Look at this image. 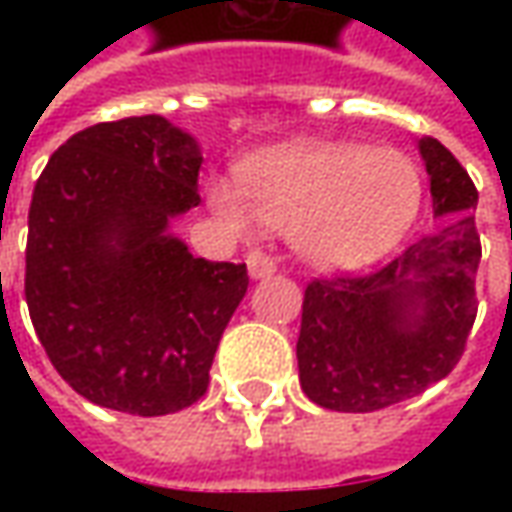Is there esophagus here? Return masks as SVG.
I'll list each match as a JSON object with an SVG mask.
<instances>
[{
	"mask_svg": "<svg viewBox=\"0 0 512 512\" xmlns=\"http://www.w3.org/2000/svg\"><path fill=\"white\" fill-rule=\"evenodd\" d=\"M247 270H250L253 279H265V276H270L276 270V262L265 250H250L247 253Z\"/></svg>",
	"mask_w": 512,
	"mask_h": 512,
	"instance_id": "obj_1",
	"label": "esophagus"
}]
</instances>
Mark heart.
<instances>
[{
  "label": "heart",
  "instance_id": "obj_1",
  "mask_svg": "<svg viewBox=\"0 0 512 512\" xmlns=\"http://www.w3.org/2000/svg\"><path fill=\"white\" fill-rule=\"evenodd\" d=\"M424 199L419 165L399 150L356 142H293L250 156L239 182L213 179L207 202L233 233L259 222L290 230L319 270L373 265L402 242Z\"/></svg>",
  "mask_w": 512,
  "mask_h": 512
}]
</instances>
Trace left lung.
Masks as SVG:
<instances>
[{
  "instance_id": "8db88e82",
  "label": "left lung",
  "mask_w": 512,
  "mask_h": 512,
  "mask_svg": "<svg viewBox=\"0 0 512 512\" xmlns=\"http://www.w3.org/2000/svg\"><path fill=\"white\" fill-rule=\"evenodd\" d=\"M439 230L364 276L313 279L296 342L310 402L373 413L424 393L459 364L476 322L479 190L439 139H419Z\"/></svg>"
}]
</instances>
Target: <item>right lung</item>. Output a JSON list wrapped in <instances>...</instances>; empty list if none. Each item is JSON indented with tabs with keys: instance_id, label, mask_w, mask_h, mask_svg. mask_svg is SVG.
<instances>
[{
	"instance_id": "add662e5",
	"label": "right lung",
	"mask_w": 512,
	"mask_h": 512,
	"mask_svg": "<svg viewBox=\"0 0 512 512\" xmlns=\"http://www.w3.org/2000/svg\"><path fill=\"white\" fill-rule=\"evenodd\" d=\"M202 153L165 116L73 133L33 187L30 322L88 402L165 416L205 396L247 267L196 259L170 219L196 207Z\"/></svg>"
}]
</instances>
